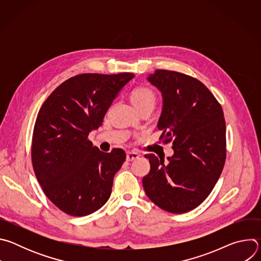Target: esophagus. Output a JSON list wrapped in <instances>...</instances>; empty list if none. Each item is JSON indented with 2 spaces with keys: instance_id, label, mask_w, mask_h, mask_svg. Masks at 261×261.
<instances>
[{
  "instance_id": "esophagus-1",
  "label": "esophagus",
  "mask_w": 261,
  "mask_h": 261,
  "mask_svg": "<svg viewBox=\"0 0 261 261\" xmlns=\"http://www.w3.org/2000/svg\"><path fill=\"white\" fill-rule=\"evenodd\" d=\"M139 154L138 153H136V152H128L127 153V157H126V159H127V161H133V160H136V159H138L139 158Z\"/></svg>"
}]
</instances>
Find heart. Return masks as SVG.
Segmentation results:
<instances>
[{
	"label": "heart",
	"mask_w": 261,
	"mask_h": 261,
	"mask_svg": "<svg viewBox=\"0 0 261 261\" xmlns=\"http://www.w3.org/2000/svg\"><path fill=\"white\" fill-rule=\"evenodd\" d=\"M132 101L135 104V106L139 109L145 106H152L154 107L157 101L156 95L147 87H138L132 92Z\"/></svg>",
	"instance_id": "heart-1"
}]
</instances>
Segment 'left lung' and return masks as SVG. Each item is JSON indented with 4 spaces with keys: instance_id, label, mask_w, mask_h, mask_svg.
<instances>
[{
    "instance_id": "left-lung-1",
    "label": "left lung",
    "mask_w": 261,
    "mask_h": 261,
    "mask_svg": "<svg viewBox=\"0 0 261 261\" xmlns=\"http://www.w3.org/2000/svg\"><path fill=\"white\" fill-rule=\"evenodd\" d=\"M148 82L162 93L159 139L171 142L173 156L146 154L151 169L142 178L144 191L160 208L182 214L210 195L226 159V125L220 103L198 80L156 70Z\"/></svg>"
}]
</instances>
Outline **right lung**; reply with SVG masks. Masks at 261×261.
Wrapping results in <instances>:
<instances>
[{"label": "right lung", "mask_w": 261, "mask_h": 261, "mask_svg": "<svg viewBox=\"0 0 261 261\" xmlns=\"http://www.w3.org/2000/svg\"><path fill=\"white\" fill-rule=\"evenodd\" d=\"M133 73H84L60 85L44 101L32 138V164L48 199L64 213L83 217L102 207L114 176L126 160L122 148L101 152L89 140Z\"/></svg>", "instance_id": "obj_1"}]
</instances>
